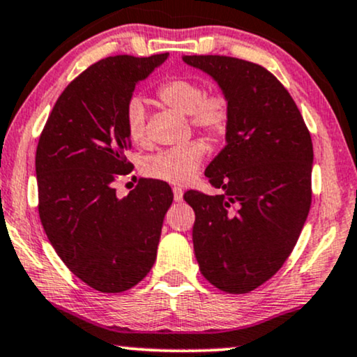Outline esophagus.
Here are the masks:
<instances>
[{
	"label": "esophagus",
	"instance_id": "obj_1",
	"mask_svg": "<svg viewBox=\"0 0 357 357\" xmlns=\"http://www.w3.org/2000/svg\"><path fill=\"white\" fill-rule=\"evenodd\" d=\"M183 194H184V191H183L181 188H173V196H174V201L176 202L183 201Z\"/></svg>",
	"mask_w": 357,
	"mask_h": 357
}]
</instances>
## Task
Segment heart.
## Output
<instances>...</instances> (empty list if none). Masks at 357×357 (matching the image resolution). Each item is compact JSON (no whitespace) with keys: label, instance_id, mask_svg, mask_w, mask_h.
Instances as JSON below:
<instances>
[{"label":"heart","instance_id":"b5f03b06","mask_svg":"<svg viewBox=\"0 0 357 357\" xmlns=\"http://www.w3.org/2000/svg\"><path fill=\"white\" fill-rule=\"evenodd\" d=\"M204 85L189 77H173L158 89V97L165 105L183 115L207 138L219 139L231 125V102L222 93L206 96ZM126 133L135 143L146 142V103L135 96L125 107ZM207 148L199 139L168 148L148 156L143 163L145 174L171 184H184L196 176L204 161Z\"/></svg>","mask_w":357,"mask_h":357}]
</instances>
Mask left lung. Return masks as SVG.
Listing matches in <instances>:
<instances>
[{"label":"left lung","instance_id":"8db88e82","mask_svg":"<svg viewBox=\"0 0 357 357\" xmlns=\"http://www.w3.org/2000/svg\"><path fill=\"white\" fill-rule=\"evenodd\" d=\"M231 102L224 150L206 168L215 196L188 191L194 255L207 282L249 293L282 268L311 206L313 143L298 107L273 74L227 56H184Z\"/></svg>","mask_w":357,"mask_h":357}]
</instances>
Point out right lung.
Wrapping results in <instances>:
<instances>
[{
	"label": "right lung",
	"instance_id": "1",
	"mask_svg": "<svg viewBox=\"0 0 357 357\" xmlns=\"http://www.w3.org/2000/svg\"><path fill=\"white\" fill-rule=\"evenodd\" d=\"M168 59L115 56L98 61L57 98L36 150L39 218L49 242L75 277L102 293L142 282L156 260L169 184L138 179L125 197L115 181L133 165L125 151V107L135 85Z\"/></svg>",
	"mask_w": 357,
	"mask_h": 357
}]
</instances>
